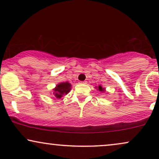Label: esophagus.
I'll return each instance as SVG.
<instances>
[{"instance_id":"obj_1","label":"esophagus","mask_w":159,"mask_h":159,"mask_svg":"<svg viewBox=\"0 0 159 159\" xmlns=\"http://www.w3.org/2000/svg\"><path fill=\"white\" fill-rule=\"evenodd\" d=\"M79 84H87V81H81L80 82Z\"/></svg>"}]
</instances>
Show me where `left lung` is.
Listing matches in <instances>:
<instances>
[{"instance_id":"1","label":"left lung","mask_w":159,"mask_h":159,"mask_svg":"<svg viewBox=\"0 0 159 159\" xmlns=\"http://www.w3.org/2000/svg\"><path fill=\"white\" fill-rule=\"evenodd\" d=\"M96 89H97V90L100 91V92H102V93L105 92V87H102L101 85H98V87H96Z\"/></svg>"}]
</instances>
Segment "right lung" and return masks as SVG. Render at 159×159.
<instances>
[{"label":"right lung","mask_w":159,"mask_h":159,"mask_svg":"<svg viewBox=\"0 0 159 159\" xmlns=\"http://www.w3.org/2000/svg\"><path fill=\"white\" fill-rule=\"evenodd\" d=\"M71 87H72V85L68 81L57 84L56 87L53 89V95L54 96V98L57 99V98H61L63 95L68 94L72 89Z\"/></svg>","instance_id":"1"}]
</instances>
